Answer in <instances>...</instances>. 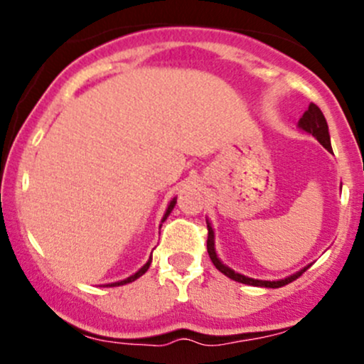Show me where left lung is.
<instances>
[{
	"instance_id": "1",
	"label": "left lung",
	"mask_w": 364,
	"mask_h": 364,
	"mask_svg": "<svg viewBox=\"0 0 364 364\" xmlns=\"http://www.w3.org/2000/svg\"><path fill=\"white\" fill-rule=\"evenodd\" d=\"M299 128H303L304 132L311 133V135L315 136V139L318 140L320 144L328 150V152H332V147H330V135H328L327 121H325L323 112L320 111V107L316 106V104L311 102L310 106H308V111L304 112L303 118L299 119ZM207 229H208V237H207L208 257H210V260L215 265V269L219 270V272H223L224 275H228V277L232 279V281H237V282H241V284H248V286H258V287H282V286H286V284L296 281V279H298L303 272H306V269H308V267H310V265L304 267L303 270H299V272L292 274L291 277L281 279V281H258V279L245 277V275L236 274L235 270H231V269H229V267H225L224 263L220 262L219 258H217L215 250H214V231H212L210 224H208V223H207Z\"/></svg>"
}]
</instances>
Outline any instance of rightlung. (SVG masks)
Instances as JSON below:
<instances>
[{"instance_id":"right-lung-1","label":"right lung","mask_w":364,"mask_h":364,"mask_svg":"<svg viewBox=\"0 0 364 364\" xmlns=\"http://www.w3.org/2000/svg\"><path fill=\"white\" fill-rule=\"evenodd\" d=\"M174 203H176V198H173V200H171V203H169L168 210H166V214H164V219H162V223H164V220H166V219H168V215L171 214V210H173V208H174ZM149 267H150V260H149L147 263H145V265H144V267H141V269L139 270V272H136V274H133V275H132V277L124 279V281H119V282L109 284V286H111V287H114V286H123V284L133 282V281H135V279H139V277H140V275H144L145 272H147V269H149Z\"/></svg>"}]
</instances>
